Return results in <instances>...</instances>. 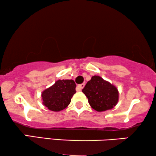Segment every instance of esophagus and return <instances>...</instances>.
<instances>
[{
	"instance_id": "esophagus-1",
	"label": "esophagus",
	"mask_w": 156,
	"mask_h": 156,
	"mask_svg": "<svg viewBox=\"0 0 156 156\" xmlns=\"http://www.w3.org/2000/svg\"><path fill=\"white\" fill-rule=\"evenodd\" d=\"M84 85H85V84H84V83H83V84H79L78 86H77V87H76V89H77V90H78V91H81L83 88H84Z\"/></svg>"
}]
</instances>
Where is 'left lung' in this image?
<instances>
[{
  "mask_svg": "<svg viewBox=\"0 0 156 156\" xmlns=\"http://www.w3.org/2000/svg\"><path fill=\"white\" fill-rule=\"evenodd\" d=\"M82 92L88 99L91 108L97 112L112 109L119 101V91L114 85L99 76H93Z\"/></svg>",
  "mask_w": 156,
  "mask_h": 156,
  "instance_id": "1",
  "label": "left lung"
}]
</instances>
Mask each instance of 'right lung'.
<instances>
[{
    "mask_svg": "<svg viewBox=\"0 0 156 156\" xmlns=\"http://www.w3.org/2000/svg\"><path fill=\"white\" fill-rule=\"evenodd\" d=\"M76 84L72 80H57L42 93V104L52 112H60L67 107L76 93Z\"/></svg>",
    "mask_w": 156,
    "mask_h": 156,
    "instance_id": "obj_1",
    "label": "right lung"
}]
</instances>
